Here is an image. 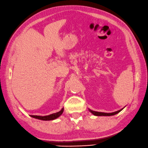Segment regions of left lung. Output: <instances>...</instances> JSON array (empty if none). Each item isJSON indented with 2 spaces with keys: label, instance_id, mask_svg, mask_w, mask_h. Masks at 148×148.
<instances>
[{
  "label": "left lung",
  "instance_id": "obj_1",
  "mask_svg": "<svg viewBox=\"0 0 148 148\" xmlns=\"http://www.w3.org/2000/svg\"><path fill=\"white\" fill-rule=\"evenodd\" d=\"M123 108L120 109V110H118V111H116V112H110V113H106V112H96V111H93L89 109V111L90 112H91L92 114H94L95 116H113V115H115L116 114L119 113L120 111L122 110H123Z\"/></svg>",
  "mask_w": 148,
  "mask_h": 148
}]
</instances>
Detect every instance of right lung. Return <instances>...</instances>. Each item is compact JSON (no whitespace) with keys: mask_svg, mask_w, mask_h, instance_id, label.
Segmentation results:
<instances>
[{"mask_svg":"<svg viewBox=\"0 0 148 148\" xmlns=\"http://www.w3.org/2000/svg\"><path fill=\"white\" fill-rule=\"evenodd\" d=\"M63 110H64V108H62L61 110L59 112H56V113H53L49 115H47V116H37V115H30L31 117L34 118V119H38V120H55L56 119H58V117H60V116L62 114V113L63 112Z\"/></svg>","mask_w":148,"mask_h":148,"instance_id":"add662e5","label":"right lung"}]
</instances>
